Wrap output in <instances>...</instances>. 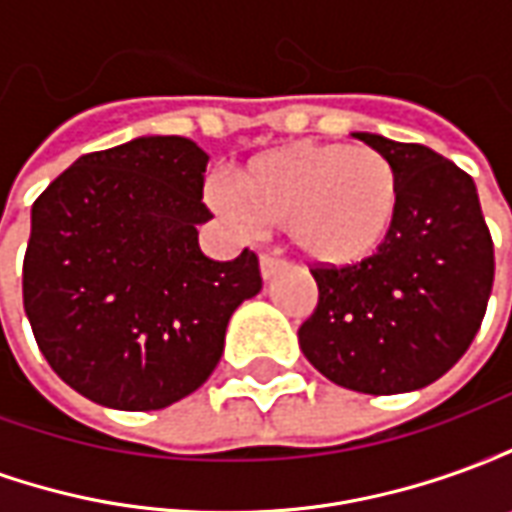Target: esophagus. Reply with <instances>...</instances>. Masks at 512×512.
<instances>
[{"label":"esophagus","mask_w":512,"mask_h":512,"mask_svg":"<svg viewBox=\"0 0 512 512\" xmlns=\"http://www.w3.org/2000/svg\"><path fill=\"white\" fill-rule=\"evenodd\" d=\"M282 268H285V263H282L279 257H271V255L260 257V277L263 279H274Z\"/></svg>","instance_id":"34e87169"}]
</instances>
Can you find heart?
I'll list each match as a JSON object with an SVG mask.
<instances>
[{"label":"heart","mask_w":512,"mask_h":512,"mask_svg":"<svg viewBox=\"0 0 512 512\" xmlns=\"http://www.w3.org/2000/svg\"><path fill=\"white\" fill-rule=\"evenodd\" d=\"M400 200V175L376 147L296 142L246 161L219 205L244 233L285 230L315 266L354 268L389 241Z\"/></svg>","instance_id":"1"}]
</instances>
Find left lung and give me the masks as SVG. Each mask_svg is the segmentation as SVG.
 Instances as JSON below:
<instances>
[{"instance_id": "1", "label": "left lung", "mask_w": 512, "mask_h": 512, "mask_svg": "<svg viewBox=\"0 0 512 512\" xmlns=\"http://www.w3.org/2000/svg\"><path fill=\"white\" fill-rule=\"evenodd\" d=\"M392 158L400 216L376 257L312 268L318 307L299 329L315 370L365 395L433 384L472 345L494 285V241L474 180L425 145L356 131Z\"/></svg>"}]
</instances>
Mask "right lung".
<instances>
[{
  "instance_id": "1",
  "label": "right lung",
  "mask_w": 512,
  "mask_h": 512,
  "mask_svg": "<svg viewBox=\"0 0 512 512\" xmlns=\"http://www.w3.org/2000/svg\"><path fill=\"white\" fill-rule=\"evenodd\" d=\"M205 167L186 136H136L76 158L32 205L24 310L51 370L93 403L156 411L200 389L263 288L255 252L202 255Z\"/></svg>"
}]
</instances>
